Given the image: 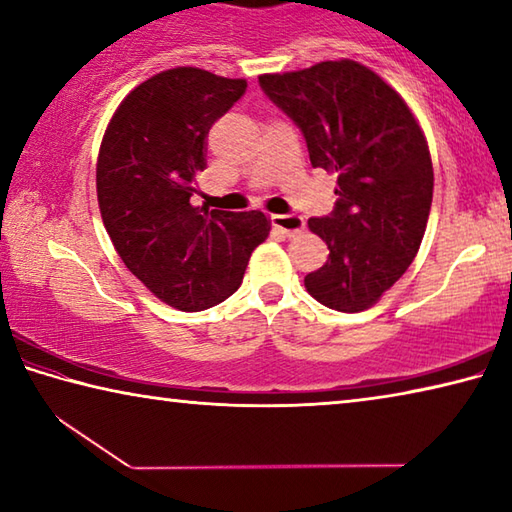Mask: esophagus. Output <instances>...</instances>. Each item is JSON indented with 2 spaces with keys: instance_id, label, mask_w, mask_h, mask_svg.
Wrapping results in <instances>:
<instances>
[{
  "instance_id": "34e87169",
  "label": "esophagus",
  "mask_w": 512,
  "mask_h": 512,
  "mask_svg": "<svg viewBox=\"0 0 512 512\" xmlns=\"http://www.w3.org/2000/svg\"><path fill=\"white\" fill-rule=\"evenodd\" d=\"M271 225L284 237H296L298 232L305 230V219L300 214H273Z\"/></svg>"
}]
</instances>
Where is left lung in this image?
Wrapping results in <instances>:
<instances>
[{"label": "left lung", "instance_id": "left-lung-1", "mask_svg": "<svg viewBox=\"0 0 512 512\" xmlns=\"http://www.w3.org/2000/svg\"><path fill=\"white\" fill-rule=\"evenodd\" d=\"M259 85L305 135L311 167L336 173L332 214L309 219L329 248L305 277L329 309L363 311L411 266L427 228L433 167L413 112L391 85L354 60H325Z\"/></svg>", "mask_w": 512, "mask_h": 512}]
</instances>
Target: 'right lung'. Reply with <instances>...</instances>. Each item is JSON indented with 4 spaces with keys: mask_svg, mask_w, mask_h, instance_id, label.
<instances>
[{
    "mask_svg": "<svg viewBox=\"0 0 512 512\" xmlns=\"http://www.w3.org/2000/svg\"><path fill=\"white\" fill-rule=\"evenodd\" d=\"M244 92V79L167 69L121 101L103 135L97 196L112 246L153 296L180 311L232 296L271 230L257 210L189 203L207 167V133Z\"/></svg>",
    "mask_w": 512,
    "mask_h": 512,
    "instance_id": "obj_1",
    "label": "right lung"
}]
</instances>
